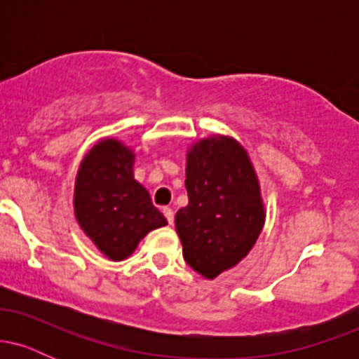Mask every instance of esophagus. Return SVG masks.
Listing matches in <instances>:
<instances>
[{
    "mask_svg": "<svg viewBox=\"0 0 359 359\" xmlns=\"http://www.w3.org/2000/svg\"><path fill=\"white\" fill-rule=\"evenodd\" d=\"M163 216L167 217L168 224H172V222H174V211H172L170 208H163Z\"/></svg>",
    "mask_w": 359,
    "mask_h": 359,
    "instance_id": "34e87169",
    "label": "esophagus"
}]
</instances>
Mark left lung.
Wrapping results in <instances>:
<instances>
[{
  "instance_id": "left-lung-1",
  "label": "left lung",
  "mask_w": 359,
  "mask_h": 359,
  "mask_svg": "<svg viewBox=\"0 0 359 359\" xmlns=\"http://www.w3.org/2000/svg\"><path fill=\"white\" fill-rule=\"evenodd\" d=\"M189 204L175 214L185 262L216 278L241 262L265 224V204L248 151L238 140L212 135L187 150Z\"/></svg>"
}]
</instances>
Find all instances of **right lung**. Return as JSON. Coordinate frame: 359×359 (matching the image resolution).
<instances>
[{
  "mask_svg": "<svg viewBox=\"0 0 359 359\" xmlns=\"http://www.w3.org/2000/svg\"><path fill=\"white\" fill-rule=\"evenodd\" d=\"M135 154L116 138H102L82 158L74 187V214L97 250L121 262L148 233L167 224L133 175Z\"/></svg>",
  "mask_w": 359,
  "mask_h": 359,
  "instance_id": "right-lung-1",
  "label": "right lung"
}]
</instances>
